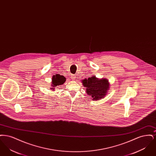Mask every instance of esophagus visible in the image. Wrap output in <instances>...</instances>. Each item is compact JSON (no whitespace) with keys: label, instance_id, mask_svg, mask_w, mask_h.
I'll return each mask as SVG.
<instances>
[{"label":"esophagus","instance_id":"34e87169","mask_svg":"<svg viewBox=\"0 0 156 156\" xmlns=\"http://www.w3.org/2000/svg\"><path fill=\"white\" fill-rule=\"evenodd\" d=\"M71 78L73 80H75L76 79V76L75 75H72L71 76Z\"/></svg>","mask_w":156,"mask_h":156}]
</instances>
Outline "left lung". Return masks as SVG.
I'll return each mask as SVG.
<instances>
[{
  "mask_svg": "<svg viewBox=\"0 0 156 156\" xmlns=\"http://www.w3.org/2000/svg\"><path fill=\"white\" fill-rule=\"evenodd\" d=\"M83 85L86 87V92L93 100L104 98L109 89V83L107 79H98L95 76L82 80Z\"/></svg>",
  "mask_w": 156,
  "mask_h": 156,
  "instance_id": "8db88e82",
  "label": "left lung"
}]
</instances>
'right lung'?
I'll return each instance as SVG.
<instances>
[{
    "label": "right lung",
    "mask_w": 156,
    "mask_h": 156,
    "mask_svg": "<svg viewBox=\"0 0 156 156\" xmlns=\"http://www.w3.org/2000/svg\"><path fill=\"white\" fill-rule=\"evenodd\" d=\"M66 81V79L64 76L61 75L56 74L55 76H53L52 78V84L51 89L54 90L55 88L58 85L63 84Z\"/></svg>",
    "instance_id": "right-lung-1"
}]
</instances>
